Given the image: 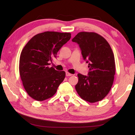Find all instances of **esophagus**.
I'll return each mask as SVG.
<instances>
[{
	"label": "esophagus",
	"instance_id": "obj_1",
	"mask_svg": "<svg viewBox=\"0 0 135 135\" xmlns=\"http://www.w3.org/2000/svg\"><path fill=\"white\" fill-rule=\"evenodd\" d=\"M65 74H66V76H72L73 75V74H71L68 73V72L66 73Z\"/></svg>",
	"mask_w": 135,
	"mask_h": 135
}]
</instances>
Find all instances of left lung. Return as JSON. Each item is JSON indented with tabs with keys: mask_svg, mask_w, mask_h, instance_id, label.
<instances>
[{
	"mask_svg": "<svg viewBox=\"0 0 135 135\" xmlns=\"http://www.w3.org/2000/svg\"><path fill=\"white\" fill-rule=\"evenodd\" d=\"M72 41L79 45L89 68L88 76L78 74L77 93L85 101H100L110 91L115 73V59L110 45L95 32H79Z\"/></svg>",
	"mask_w": 135,
	"mask_h": 135,
	"instance_id": "obj_1",
	"label": "left lung"
}]
</instances>
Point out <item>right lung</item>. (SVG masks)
Instances as JSON below:
<instances>
[{"mask_svg": "<svg viewBox=\"0 0 135 135\" xmlns=\"http://www.w3.org/2000/svg\"><path fill=\"white\" fill-rule=\"evenodd\" d=\"M71 35L68 32L46 31L32 37L23 48L20 57V75L25 90L32 99L41 102L50 98L64 81V71L49 65Z\"/></svg>", "mask_w": 135, "mask_h": 135, "instance_id": "obj_1", "label": "right lung"}]
</instances>
